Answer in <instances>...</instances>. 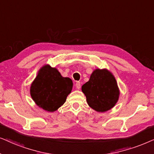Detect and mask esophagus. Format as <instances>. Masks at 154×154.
Segmentation results:
<instances>
[{
    "label": "esophagus",
    "instance_id": "esophagus-1",
    "mask_svg": "<svg viewBox=\"0 0 154 154\" xmlns=\"http://www.w3.org/2000/svg\"><path fill=\"white\" fill-rule=\"evenodd\" d=\"M75 87L77 89H80V87H81V83L79 82H76Z\"/></svg>",
    "mask_w": 154,
    "mask_h": 154
}]
</instances>
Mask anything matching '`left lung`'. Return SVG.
<instances>
[{
	"mask_svg": "<svg viewBox=\"0 0 154 154\" xmlns=\"http://www.w3.org/2000/svg\"><path fill=\"white\" fill-rule=\"evenodd\" d=\"M89 107L103 112L116 106L120 96V89L116 77L108 69H95L89 80L82 87Z\"/></svg>",
	"mask_w": 154,
	"mask_h": 154,
	"instance_id": "left-lung-1",
	"label": "left lung"
}]
</instances>
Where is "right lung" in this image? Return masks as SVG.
Here are the masks:
<instances>
[{"mask_svg": "<svg viewBox=\"0 0 154 154\" xmlns=\"http://www.w3.org/2000/svg\"><path fill=\"white\" fill-rule=\"evenodd\" d=\"M72 87L70 78L63 77L58 69L46 64L31 84L30 95L38 107L53 112L65 103Z\"/></svg>", "mask_w": 154, "mask_h": 154, "instance_id": "right-lung-1", "label": "right lung"}]
</instances>
